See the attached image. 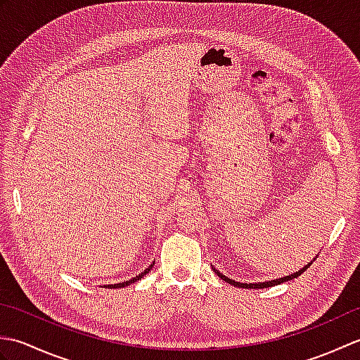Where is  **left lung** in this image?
Segmentation results:
<instances>
[{
    "instance_id": "1",
    "label": "left lung",
    "mask_w": 360,
    "mask_h": 360,
    "mask_svg": "<svg viewBox=\"0 0 360 360\" xmlns=\"http://www.w3.org/2000/svg\"><path fill=\"white\" fill-rule=\"evenodd\" d=\"M309 266H311V263H309L308 266H304L303 269H300L298 272L288 275V277H283V278H278V280H272V281H264V283H238V281H235V280H231L229 277H226V275H223L221 272H218L217 269H213V271L217 272V275H218L219 278H223L224 281H227L229 285H233V286H238V288H246V289H262V288H269V286L280 285V283H285V281H288V280H292V278L300 277V275H302L304 271H307Z\"/></svg>"
}]
</instances>
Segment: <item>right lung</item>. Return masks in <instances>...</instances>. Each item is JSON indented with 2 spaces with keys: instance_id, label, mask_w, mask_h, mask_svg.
I'll return each mask as SVG.
<instances>
[{
  "instance_id": "right-lung-1",
  "label": "right lung",
  "mask_w": 360,
  "mask_h": 360,
  "mask_svg": "<svg viewBox=\"0 0 360 360\" xmlns=\"http://www.w3.org/2000/svg\"><path fill=\"white\" fill-rule=\"evenodd\" d=\"M153 264H155V263H153ZM153 264L150 266V267H147V269H145L142 274H139V275H136V277H133L131 280H128V281H122V283H117V285H108V288H124V286H128L129 285V283H134V281H137V280H139V278H142L143 277V275H147L148 272H150V269H151V267H153Z\"/></svg>"
}]
</instances>
